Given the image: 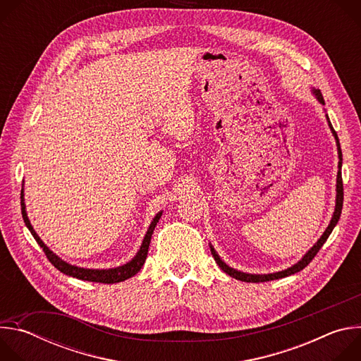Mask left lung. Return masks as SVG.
Returning <instances> with one entry per match:
<instances>
[{"mask_svg":"<svg viewBox=\"0 0 361 361\" xmlns=\"http://www.w3.org/2000/svg\"><path fill=\"white\" fill-rule=\"evenodd\" d=\"M312 92L313 95L316 97V99L320 102L322 106H324V98L320 92V90L317 88H312ZM326 118H327V123H329V127L331 130V134L334 135V140H336V144H337V152H338V173H337V184H336V207H334V213H333V217L330 220V224L329 227L326 228V231L322 234V237L317 240V243L308 250L301 259L293 264L291 267L286 269V270H281V271H276V273H270V274H250V273H244V271H240V270H235L233 267H230L228 264H226L221 257L217 254V251L214 250V247L210 244V250H212V254L214 257L216 263L219 264V267L227 273L230 277L235 279V280H240V281H244V283H263V281H270V280H279V279H283V277H288L291 274H295L298 271H301L304 267H307L308 264H310V262L314 259V255L319 252V250L323 247V244L327 241L329 235L331 234L333 228L337 226L338 220H340V216H341V209H343V180H341V164H343V154H341V148H340V142H338V137H337V133L334 131L331 123H330V118L329 116L326 114Z\"/></svg>","mask_w":361,"mask_h":361,"instance_id":"left-lung-1","label":"left lung"}]
</instances>
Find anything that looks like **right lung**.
Returning <instances> with one entry per match:
<instances>
[{
    "label": "right lung",
    "mask_w": 361,
    "mask_h": 361,
    "mask_svg": "<svg viewBox=\"0 0 361 361\" xmlns=\"http://www.w3.org/2000/svg\"><path fill=\"white\" fill-rule=\"evenodd\" d=\"M21 213H23V219L24 223L27 226V228L30 230V233L32 234V237L35 238V241L38 243V245L44 250L47 259L51 262L57 270H60L61 273L78 279V280H84V281H94V283H104V284H114V283H120L124 281L133 276H135L142 264L145 263L147 254H148V247H149V241H151V235L154 233V228H156L159 220L163 216V212H159L156 214V217L152 219L151 224L148 226V230L142 238V243L140 245V250L137 251V254L133 257V259L118 267H113V269H84V267H78L75 264H70L67 262H64L61 257H59L53 250H49V247H47L44 244V241L39 238V235L35 233L34 227L30 223V219L27 216V210H25V200H24V181H23V190H21Z\"/></svg>",
    "instance_id": "obj_1"
}]
</instances>
